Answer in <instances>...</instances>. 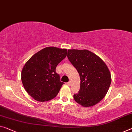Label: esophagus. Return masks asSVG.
<instances>
[{"instance_id":"1","label":"esophagus","mask_w":132,"mask_h":132,"mask_svg":"<svg viewBox=\"0 0 132 132\" xmlns=\"http://www.w3.org/2000/svg\"><path fill=\"white\" fill-rule=\"evenodd\" d=\"M71 83V81H68L67 83V85H68V86H70Z\"/></svg>"}]
</instances>
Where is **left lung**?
Returning a JSON list of instances; mask_svg holds the SVG:
<instances>
[{
	"label": "left lung",
	"mask_w": 132,
	"mask_h": 132,
	"mask_svg": "<svg viewBox=\"0 0 132 132\" xmlns=\"http://www.w3.org/2000/svg\"><path fill=\"white\" fill-rule=\"evenodd\" d=\"M67 57L77 70L81 80L78 93L74 94L75 101L86 107L97 104L108 92L111 81L106 64L86 50H68Z\"/></svg>",
	"instance_id": "8db88e82"
}]
</instances>
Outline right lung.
<instances>
[{
    "instance_id": "add662e5",
    "label": "right lung",
    "mask_w": 132,
    "mask_h": 132,
    "mask_svg": "<svg viewBox=\"0 0 132 132\" xmlns=\"http://www.w3.org/2000/svg\"><path fill=\"white\" fill-rule=\"evenodd\" d=\"M67 54L66 49L46 47L26 62L21 73L22 82L26 92L35 100L46 101L58 94L64 82L55 69Z\"/></svg>"
}]
</instances>
